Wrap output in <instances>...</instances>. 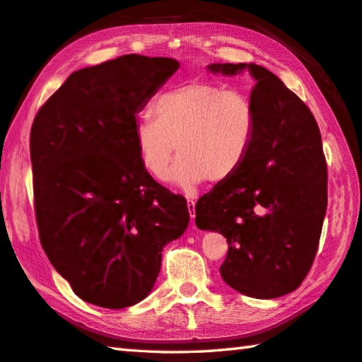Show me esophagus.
<instances>
[{"label": "esophagus", "mask_w": 362, "mask_h": 362, "mask_svg": "<svg viewBox=\"0 0 362 362\" xmlns=\"http://www.w3.org/2000/svg\"><path fill=\"white\" fill-rule=\"evenodd\" d=\"M187 209H189L192 222H194V218H195V202L194 200H187Z\"/></svg>", "instance_id": "1"}]
</instances>
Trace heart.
Returning a JSON list of instances; mask_svg holds the SVG:
<instances>
[{
    "mask_svg": "<svg viewBox=\"0 0 362 362\" xmlns=\"http://www.w3.org/2000/svg\"><path fill=\"white\" fill-rule=\"evenodd\" d=\"M154 119L134 124L140 165L160 178L176 149L180 158L164 181L194 190L206 180L225 182L242 167L252 148L257 117L247 93L211 81H190L159 93L151 105Z\"/></svg>",
    "mask_w": 362,
    "mask_h": 362,
    "instance_id": "1",
    "label": "heart"
}]
</instances>
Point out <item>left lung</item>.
Instances as JSON below:
<instances>
[{"label": "left lung", "mask_w": 362, "mask_h": 362, "mask_svg": "<svg viewBox=\"0 0 362 362\" xmlns=\"http://www.w3.org/2000/svg\"><path fill=\"white\" fill-rule=\"evenodd\" d=\"M208 70L256 81L250 98L256 132L242 167L195 206L200 230L228 242L223 281L253 298H278L306 278L328 204L327 162L311 110L274 73L256 64H211Z\"/></svg>", "instance_id": "1"}]
</instances>
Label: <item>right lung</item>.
I'll return each instance as SVG.
<instances>
[{
    "label": "right lung",
    "mask_w": 362,
    "mask_h": 362,
    "mask_svg": "<svg viewBox=\"0 0 362 362\" xmlns=\"http://www.w3.org/2000/svg\"><path fill=\"white\" fill-rule=\"evenodd\" d=\"M180 69L124 54L73 71L31 128L40 243L81 300L109 309L142 301L162 248L189 225L187 203L140 165L137 114Z\"/></svg>",
    "instance_id": "1"
}]
</instances>
